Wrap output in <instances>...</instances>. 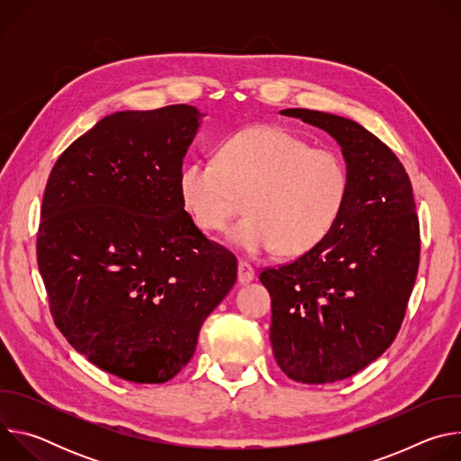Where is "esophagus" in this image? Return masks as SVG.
I'll return each instance as SVG.
<instances>
[{"label":"esophagus","mask_w":461,"mask_h":461,"mask_svg":"<svg viewBox=\"0 0 461 461\" xmlns=\"http://www.w3.org/2000/svg\"><path fill=\"white\" fill-rule=\"evenodd\" d=\"M253 279H255V270L251 268V265H248L246 260H239V283L248 285Z\"/></svg>","instance_id":"esophagus-1"}]
</instances>
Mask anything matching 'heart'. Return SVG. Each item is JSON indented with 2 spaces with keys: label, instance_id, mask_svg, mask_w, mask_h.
Here are the masks:
<instances>
[{
  "label": "heart",
  "instance_id": "1",
  "mask_svg": "<svg viewBox=\"0 0 461 461\" xmlns=\"http://www.w3.org/2000/svg\"><path fill=\"white\" fill-rule=\"evenodd\" d=\"M178 189L191 221L206 233L226 230L246 196L248 217L231 228L230 244L251 257L281 248L299 255L336 224L348 175L338 153L308 148L279 125H255L230 137L217 160L187 164Z\"/></svg>",
  "mask_w": 461,
  "mask_h": 461
}]
</instances>
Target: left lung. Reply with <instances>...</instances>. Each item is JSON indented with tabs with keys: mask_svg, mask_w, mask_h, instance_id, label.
<instances>
[{
	"mask_svg": "<svg viewBox=\"0 0 461 461\" xmlns=\"http://www.w3.org/2000/svg\"><path fill=\"white\" fill-rule=\"evenodd\" d=\"M341 148L348 191L328 235L290 265L258 276L272 297L270 341L297 383L347 379L396 338L420 265V222L403 164L350 118L285 109Z\"/></svg>",
	"mask_w": 461,
	"mask_h": 461,
	"instance_id": "left-lung-1",
	"label": "left lung"
}]
</instances>
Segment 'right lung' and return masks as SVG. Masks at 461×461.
<instances>
[{
  "instance_id": "obj_1",
  "label": "right lung",
  "mask_w": 461,
  "mask_h": 461,
  "mask_svg": "<svg viewBox=\"0 0 461 461\" xmlns=\"http://www.w3.org/2000/svg\"><path fill=\"white\" fill-rule=\"evenodd\" d=\"M203 116L184 104L113 113L61 153L43 193L36 249L54 322L125 381L176 375L237 281L235 255L180 199Z\"/></svg>"
}]
</instances>
